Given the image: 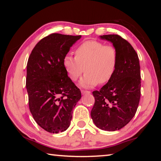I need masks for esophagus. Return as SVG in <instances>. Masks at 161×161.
I'll return each instance as SVG.
<instances>
[{
	"label": "esophagus",
	"instance_id": "obj_1",
	"mask_svg": "<svg viewBox=\"0 0 161 161\" xmlns=\"http://www.w3.org/2000/svg\"><path fill=\"white\" fill-rule=\"evenodd\" d=\"M81 94H88L91 93V92L89 91H86V90H81Z\"/></svg>",
	"mask_w": 161,
	"mask_h": 161
}]
</instances>
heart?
<instances>
[{
	"label": "heart",
	"instance_id": "obj_1",
	"mask_svg": "<svg viewBox=\"0 0 161 161\" xmlns=\"http://www.w3.org/2000/svg\"><path fill=\"white\" fill-rule=\"evenodd\" d=\"M75 58L67 54L63 58V67L68 77L77 81L82 74L80 85L92 87L109 81L115 74L119 61L116 49L97 40H86L75 50Z\"/></svg>",
	"mask_w": 161,
	"mask_h": 161
}]
</instances>
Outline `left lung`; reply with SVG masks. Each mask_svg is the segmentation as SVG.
Listing matches in <instances>:
<instances>
[{
  "label": "left lung",
  "mask_w": 161,
  "mask_h": 161,
  "mask_svg": "<svg viewBox=\"0 0 161 161\" xmlns=\"http://www.w3.org/2000/svg\"><path fill=\"white\" fill-rule=\"evenodd\" d=\"M100 37L112 43L119 61L111 80L99 91L92 92L95 102L91 116L100 129L114 131L129 124L137 111L141 97L139 59L131 45L119 35Z\"/></svg>",
  "instance_id": "1"
}]
</instances>
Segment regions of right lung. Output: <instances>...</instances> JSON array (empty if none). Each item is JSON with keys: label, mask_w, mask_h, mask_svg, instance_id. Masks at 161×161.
I'll return each mask as SVG.
<instances>
[{"label": "right lung", "mask_w": 161, "mask_h": 161, "mask_svg": "<svg viewBox=\"0 0 161 161\" xmlns=\"http://www.w3.org/2000/svg\"><path fill=\"white\" fill-rule=\"evenodd\" d=\"M81 35L53 33L32 50L27 64L26 89L30 111L46 131L58 133L69 128L72 109L81 99L80 89L68 77L64 57Z\"/></svg>", "instance_id": "1"}]
</instances>
